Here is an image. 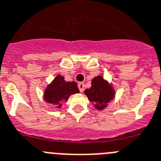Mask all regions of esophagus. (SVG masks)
Wrapping results in <instances>:
<instances>
[{
    "instance_id": "1",
    "label": "esophagus",
    "mask_w": 161,
    "mask_h": 161,
    "mask_svg": "<svg viewBox=\"0 0 161 161\" xmlns=\"http://www.w3.org/2000/svg\"><path fill=\"white\" fill-rule=\"evenodd\" d=\"M78 86H79L80 92H83L84 88H85V85H84L83 82H79V83L78 84Z\"/></svg>"
}]
</instances>
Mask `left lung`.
<instances>
[{"label":"left lung","mask_w":161,"mask_h":161,"mask_svg":"<svg viewBox=\"0 0 161 161\" xmlns=\"http://www.w3.org/2000/svg\"><path fill=\"white\" fill-rule=\"evenodd\" d=\"M85 94L90 102L94 103L95 108L98 110L104 109L115 95L112 87L101 76L94 78L91 82V87L86 89Z\"/></svg>","instance_id":"left-lung-1"}]
</instances>
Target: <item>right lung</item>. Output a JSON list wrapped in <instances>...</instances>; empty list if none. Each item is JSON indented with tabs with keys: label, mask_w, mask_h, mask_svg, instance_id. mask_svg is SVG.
<instances>
[{
	"label": "right lung",
	"mask_w": 161,
	"mask_h": 161,
	"mask_svg": "<svg viewBox=\"0 0 161 161\" xmlns=\"http://www.w3.org/2000/svg\"><path fill=\"white\" fill-rule=\"evenodd\" d=\"M78 85L75 82H66L64 77L58 75L50 83L44 93L45 100L53 104L55 108H61L62 103L66 101L72 94L79 93Z\"/></svg>",
	"instance_id": "add662e5"
}]
</instances>
